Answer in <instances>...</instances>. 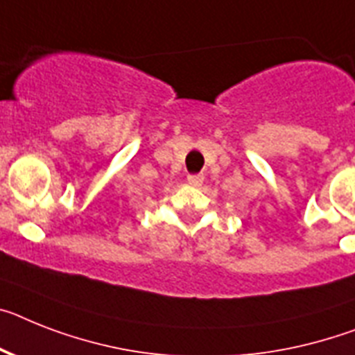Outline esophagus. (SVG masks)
Masks as SVG:
<instances>
[{
  "mask_svg": "<svg viewBox=\"0 0 355 355\" xmlns=\"http://www.w3.org/2000/svg\"><path fill=\"white\" fill-rule=\"evenodd\" d=\"M187 182L191 184V186H202V182H204V175H189V177H187Z\"/></svg>",
  "mask_w": 355,
  "mask_h": 355,
  "instance_id": "34e87169",
  "label": "esophagus"
}]
</instances>
